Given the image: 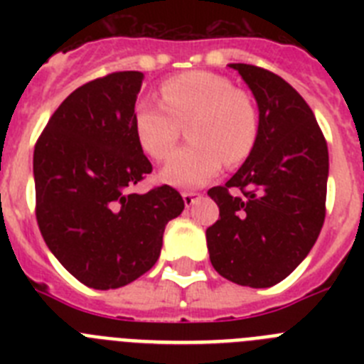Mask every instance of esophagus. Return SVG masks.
<instances>
[{
    "label": "esophagus",
    "instance_id": "34e87169",
    "mask_svg": "<svg viewBox=\"0 0 364 364\" xmlns=\"http://www.w3.org/2000/svg\"><path fill=\"white\" fill-rule=\"evenodd\" d=\"M198 197H200V193H197V191H184V193H182V198H184L186 208H189V205L195 204V202L198 200Z\"/></svg>",
    "mask_w": 364,
    "mask_h": 364
}]
</instances>
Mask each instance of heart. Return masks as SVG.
Masks as SVG:
<instances>
[{"label": "heart", "mask_w": 364, "mask_h": 364, "mask_svg": "<svg viewBox=\"0 0 364 364\" xmlns=\"http://www.w3.org/2000/svg\"><path fill=\"white\" fill-rule=\"evenodd\" d=\"M160 98L138 102L133 129L144 153L164 160L188 124L191 144L175 151L160 178L176 188H197L220 171L222 162L237 166L252 154L259 136L255 102L233 82L208 70H189L164 80Z\"/></svg>", "instance_id": "heart-1"}]
</instances>
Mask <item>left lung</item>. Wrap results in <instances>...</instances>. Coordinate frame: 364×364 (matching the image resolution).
Listing matches in <instances>:
<instances>
[{"instance_id": "obj_1", "label": "left lung", "mask_w": 364, "mask_h": 364, "mask_svg": "<svg viewBox=\"0 0 364 364\" xmlns=\"http://www.w3.org/2000/svg\"><path fill=\"white\" fill-rule=\"evenodd\" d=\"M259 105L252 154L208 191L220 217L205 230L222 277L250 288L286 279L310 253L326 215L328 146L314 111L288 82L262 67L231 63Z\"/></svg>"}]
</instances>
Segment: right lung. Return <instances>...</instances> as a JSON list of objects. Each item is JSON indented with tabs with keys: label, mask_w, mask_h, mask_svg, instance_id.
Listing matches in <instances>:
<instances>
[{
	"label": "right lung",
	"mask_w": 364,
	"mask_h": 364,
	"mask_svg": "<svg viewBox=\"0 0 364 364\" xmlns=\"http://www.w3.org/2000/svg\"><path fill=\"white\" fill-rule=\"evenodd\" d=\"M144 74L122 70L70 92L34 147L36 220L63 268L95 290L136 281L184 210L171 186L134 193L153 171L133 129Z\"/></svg>",
	"instance_id": "1"
}]
</instances>
